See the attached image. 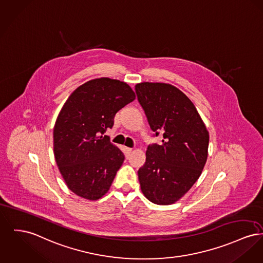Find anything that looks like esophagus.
I'll list each match as a JSON object with an SVG mask.
<instances>
[{
    "label": "esophagus",
    "instance_id": "1",
    "mask_svg": "<svg viewBox=\"0 0 263 263\" xmlns=\"http://www.w3.org/2000/svg\"><path fill=\"white\" fill-rule=\"evenodd\" d=\"M132 149L131 148H126V154H127V156H130V154L132 153Z\"/></svg>",
    "mask_w": 263,
    "mask_h": 263
}]
</instances>
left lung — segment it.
<instances>
[{
	"label": "left lung",
	"instance_id": "obj_1",
	"mask_svg": "<svg viewBox=\"0 0 263 263\" xmlns=\"http://www.w3.org/2000/svg\"><path fill=\"white\" fill-rule=\"evenodd\" d=\"M151 129L163 134L162 144L149 146L138 171L143 195L156 204H172L198 181L208 159L210 135L185 93L162 82L135 85Z\"/></svg>",
	"mask_w": 263,
	"mask_h": 263
}]
</instances>
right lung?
<instances>
[{"label": "right lung", "instance_id": "right-lung-1", "mask_svg": "<svg viewBox=\"0 0 263 263\" xmlns=\"http://www.w3.org/2000/svg\"><path fill=\"white\" fill-rule=\"evenodd\" d=\"M135 98L126 82L100 78L78 86L63 104L53 127V153L65 184L78 197L97 201L108 192L124 155L102 134Z\"/></svg>", "mask_w": 263, "mask_h": 263}]
</instances>
